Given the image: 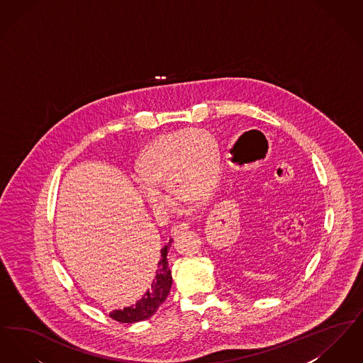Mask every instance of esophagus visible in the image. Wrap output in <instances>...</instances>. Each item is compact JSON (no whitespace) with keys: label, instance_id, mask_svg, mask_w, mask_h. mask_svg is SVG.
Segmentation results:
<instances>
[{"label":"esophagus","instance_id":"esophagus-1","mask_svg":"<svg viewBox=\"0 0 363 363\" xmlns=\"http://www.w3.org/2000/svg\"><path fill=\"white\" fill-rule=\"evenodd\" d=\"M189 228V225L188 223H181V225H175L172 228V235L175 237V235H178V234H181L182 231H185V230H188Z\"/></svg>","mask_w":363,"mask_h":363}]
</instances>
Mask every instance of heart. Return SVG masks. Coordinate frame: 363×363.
<instances>
[{"instance_id": "1", "label": "heart", "mask_w": 363, "mask_h": 363, "mask_svg": "<svg viewBox=\"0 0 363 363\" xmlns=\"http://www.w3.org/2000/svg\"><path fill=\"white\" fill-rule=\"evenodd\" d=\"M219 145L207 130L186 129L162 135L138 157L140 194L154 212L172 207L169 188L181 201H201L212 191L219 173Z\"/></svg>"}]
</instances>
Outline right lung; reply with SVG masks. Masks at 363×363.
Returning a JSON list of instances; mask_svg holds the SVG:
<instances>
[{
    "label": "right lung",
    "instance_id": "obj_1",
    "mask_svg": "<svg viewBox=\"0 0 363 363\" xmlns=\"http://www.w3.org/2000/svg\"><path fill=\"white\" fill-rule=\"evenodd\" d=\"M172 240L160 250L159 259L156 262L155 274L147 291L132 306L110 311V317L123 324H135L138 321L148 320L155 314L159 306L166 301L173 284V277L169 267L167 253L172 246Z\"/></svg>",
    "mask_w": 363,
    "mask_h": 363
}]
</instances>
